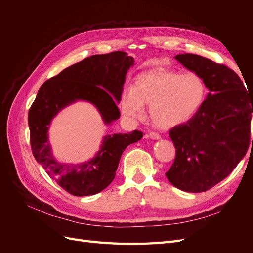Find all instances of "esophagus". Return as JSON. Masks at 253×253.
<instances>
[{"mask_svg":"<svg viewBox=\"0 0 253 253\" xmlns=\"http://www.w3.org/2000/svg\"><path fill=\"white\" fill-rule=\"evenodd\" d=\"M147 138H151L153 140H158L160 139V136L157 134V133H154V132H151L147 135Z\"/></svg>","mask_w":253,"mask_h":253,"instance_id":"34e87169","label":"esophagus"}]
</instances>
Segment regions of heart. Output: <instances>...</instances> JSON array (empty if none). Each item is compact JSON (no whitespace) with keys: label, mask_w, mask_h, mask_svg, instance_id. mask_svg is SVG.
Segmentation results:
<instances>
[{"label":"heart","mask_w":253,"mask_h":253,"mask_svg":"<svg viewBox=\"0 0 253 253\" xmlns=\"http://www.w3.org/2000/svg\"><path fill=\"white\" fill-rule=\"evenodd\" d=\"M207 96L208 87L200 75L159 70L137 76L131 89L122 93L120 108L127 119L135 121L144 116V105H150L153 124L170 129L192 120Z\"/></svg>","instance_id":"1"}]
</instances>
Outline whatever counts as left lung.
I'll use <instances>...</instances> for the list:
<instances>
[{"mask_svg": "<svg viewBox=\"0 0 253 253\" xmlns=\"http://www.w3.org/2000/svg\"><path fill=\"white\" fill-rule=\"evenodd\" d=\"M175 59L201 76L209 94L192 120L169 132L176 156L166 176L182 191L204 192L225 179L246 155L253 99L226 65L192 53H180Z\"/></svg>", "mask_w": 253, "mask_h": 253, "instance_id": "left-lung-1", "label": "left lung"}]
</instances>
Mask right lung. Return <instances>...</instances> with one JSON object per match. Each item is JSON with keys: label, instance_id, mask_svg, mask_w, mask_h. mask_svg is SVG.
<instances>
[{"label": "right lung", "instance_id": "right-lung-1", "mask_svg": "<svg viewBox=\"0 0 253 253\" xmlns=\"http://www.w3.org/2000/svg\"><path fill=\"white\" fill-rule=\"evenodd\" d=\"M134 58L125 51L96 55L66 67L45 81L28 112L30 145L34 157L50 177L75 196L94 195L113 181L122 153L127 145L142 138V133L105 135L100 149L85 162L64 163L53 155L48 140L51 120L77 101L93 104L104 125L120 117V101L126 75Z\"/></svg>", "mask_w": 253, "mask_h": 253}]
</instances>
